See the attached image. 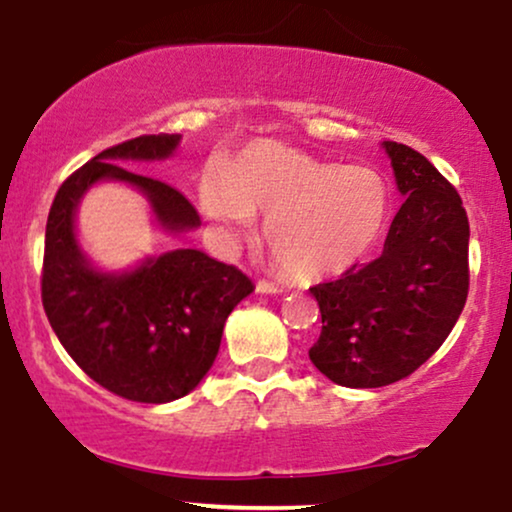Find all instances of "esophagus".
Returning a JSON list of instances; mask_svg holds the SVG:
<instances>
[{
	"label": "esophagus",
	"mask_w": 512,
	"mask_h": 512,
	"mask_svg": "<svg viewBox=\"0 0 512 512\" xmlns=\"http://www.w3.org/2000/svg\"><path fill=\"white\" fill-rule=\"evenodd\" d=\"M256 292H261V294H280L282 287L275 285V282H270V280H258L256 282Z\"/></svg>",
	"instance_id": "obj_1"
}]
</instances>
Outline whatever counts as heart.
<instances>
[{"label":"heart","mask_w":512,"mask_h":512,"mask_svg":"<svg viewBox=\"0 0 512 512\" xmlns=\"http://www.w3.org/2000/svg\"><path fill=\"white\" fill-rule=\"evenodd\" d=\"M390 184L369 165H338L280 141L251 146L227 174L201 184L210 220L234 234L251 232L266 213L263 239L287 275L316 282L345 275L383 237Z\"/></svg>","instance_id":"obj_1"}]
</instances>
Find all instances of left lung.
Wrapping results in <instances>:
<instances>
[{
  "mask_svg": "<svg viewBox=\"0 0 512 512\" xmlns=\"http://www.w3.org/2000/svg\"><path fill=\"white\" fill-rule=\"evenodd\" d=\"M405 196L383 254L311 287L321 338L309 359L347 388L402 381L434 354L470 290V222L455 186L405 143L383 141Z\"/></svg>",
  "mask_w": 512,
  "mask_h": 512,
  "instance_id": "obj_1",
  "label": "left lung"
}]
</instances>
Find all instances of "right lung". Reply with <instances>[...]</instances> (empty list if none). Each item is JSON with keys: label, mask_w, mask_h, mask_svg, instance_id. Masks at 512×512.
<instances>
[{"label": "right lung", "mask_w": 512, "mask_h": 512, "mask_svg": "<svg viewBox=\"0 0 512 512\" xmlns=\"http://www.w3.org/2000/svg\"><path fill=\"white\" fill-rule=\"evenodd\" d=\"M179 138L138 136L102 150L59 186L45 230L42 306L59 342L102 388L150 405L184 398L201 383L218 357L227 316L254 285L239 268L196 249L102 273L78 246L74 218L90 186L110 179L136 186L165 230H196L201 218L182 191L119 165L170 158Z\"/></svg>", "instance_id": "1"}]
</instances>
